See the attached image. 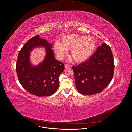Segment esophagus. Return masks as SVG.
Wrapping results in <instances>:
<instances>
[{
	"label": "esophagus",
	"mask_w": 132,
	"mask_h": 132,
	"mask_svg": "<svg viewBox=\"0 0 132 132\" xmlns=\"http://www.w3.org/2000/svg\"><path fill=\"white\" fill-rule=\"evenodd\" d=\"M70 67H71V66L69 65H68V64H65V68H69Z\"/></svg>",
	"instance_id": "34e87169"
}]
</instances>
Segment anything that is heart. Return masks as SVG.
<instances>
[{
  "mask_svg": "<svg viewBox=\"0 0 132 132\" xmlns=\"http://www.w3.org/2000/svg\"><path fill=\"white\" fill-rule=\"evenodd\" d=\"M96 47L94 38L79 34H71L64 36L59 43L54 44V50L57 56L62 59L70 50V55L76 62L82 63L92 56Z\"/></svg>",
  "mask_w": 132,
  "mask_h": 132,
  "instance_id": "heart-1",
  "label": "heart"
}]
</instances>
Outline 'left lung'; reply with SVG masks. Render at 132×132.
I'll return each mask as SVG.
<instances>
[{"instance_id": "left-lung-1", "label": "left lung", "mask_w": 132, "mask_h": 132, "mask_svg": "<svg viewBox=\"0 0 132 132\" xmlns=\"http://www.w3.org/2000/svg\"><path fill=\"white\" fill-rule=\"evenodd\" d=\"M76 87L83 95L100 93L113 78L114 61L110 47L103 43L89 59L73 66Z\"/></svg>"}]
</instances>
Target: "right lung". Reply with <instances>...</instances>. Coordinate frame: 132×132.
Wrapping results in <instances>:
<instances>
[{
    "instance_id": "right-lung-1",
    "label": "right lung",
    "mask_w": 132,
    "mask_h": 132,
    "mask_svg": "<svg viewBox=\"0 0 132 132\" xmlns=\"http://www.w3.org/2000/svg\"><path fill=\"white\" fill-rule=\"evenodd\" d=\"M40 46L46 48V56L38 66H32L29 53ZM51 47V44L38 35L29 39L18 53L16 71L19 82L27 92L38 96H50L56 92L59 76L64 70V64L55 58Z\"/></svg>"
}]
</instances>
